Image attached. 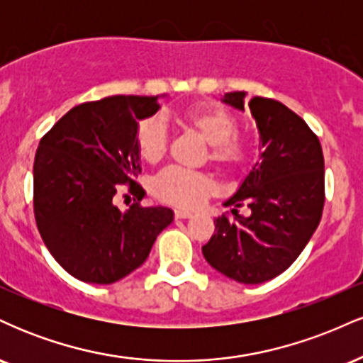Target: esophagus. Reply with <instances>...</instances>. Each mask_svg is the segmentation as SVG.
<instances>
[{
	"label": "esophagus",
	"instance_id": "esophagus-1",
	"mask_svg": "<svg viewBox=\"0 0 363 363\" xmlns=\"http://www.w3.org/2000/svg\"><path fill=\"white\" fill-rule=\"evenodd\" d=\"M176 218L177 220L193 218V213H191V211H186V210H176Z\"/></svg>",
	"mask_w": 363,
	"mask_h": 363
}]
</instances>
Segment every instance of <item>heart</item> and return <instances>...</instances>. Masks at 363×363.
Returning <instances> with one entry per match:
<instances>
[{"mask_svg":"<svg viewBox=\"0 0 363 363\" xmlns=\"http://www.w3.org/2000/svg\"><path fill=\"white\" fill-rule=\"evenodd\" d=\"M184 124L193 129L210 147V160L222 170L244 167L249 158L245 141L234 136L237 121L230 112L220 107H194L184 114ZM136 148L145 162H157L167 150V126L160 116H153L138 126ZM213 191V182L205 174L187 172L170 167L153 179L152 193L162 201L181 208H198Z\"/></svg>","mask_w":363,"mask_h":363,"instance_id":"b5f03b06","label":"heart"}]
</instances>
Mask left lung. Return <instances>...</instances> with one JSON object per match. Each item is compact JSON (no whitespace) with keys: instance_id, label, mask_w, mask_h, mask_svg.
I'll return each instance as SVG.
<instances>
[{"instance_id":"1","label":"left lung","mask_w":363,"mask_h":363,"mask_svg":"<svg viewBox=\"0 0 363 363\" xmlns=\"http://www.w3.org/2000/svg\"><path fill=\"white\" fill-rule=\"evenodd\" d=\"M230 91L222 102L244 112L249 106L262 152L232 198V218L218 216L203 245L211 268L232 280L257 285L281 274L303 251L324 206V157L318 136L294 111L272 99ZM247 204L252 213H236Z\"/></svg>"}]
</instances>
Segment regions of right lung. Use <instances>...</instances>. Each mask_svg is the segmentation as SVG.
Here are the masks:
<instances>
[{
	"instance_id": "right-lung-1",
	"label": "right lung",
	"mask_w": 363,
	"mask_h": 363,
	"mask_svg": "<svg viewBox=\"0 0 363 363\" xmlns=\"http://www.w3.org/2000/svg\"><path fill=\"white\" fill-rule=\"evenodd\" d=\"M160 97L112 95L73 107L40 140L34 162V213L45 247L77 280L95 285L128 277L147 261L174 222L165 206L114 205L119 184L141 174L140 121Z\"/></svg>"
}]
</instances>
